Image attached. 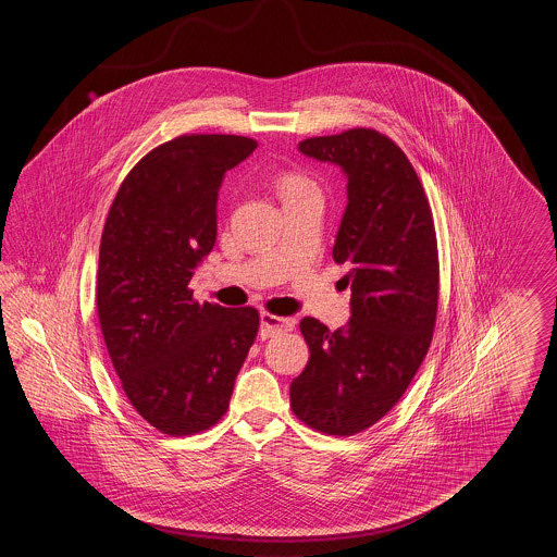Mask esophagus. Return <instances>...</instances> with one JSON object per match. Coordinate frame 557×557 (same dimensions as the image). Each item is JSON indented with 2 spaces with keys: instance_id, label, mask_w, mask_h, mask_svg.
Returning a JSON list of instances; mask_svg holds the SVG:
<instances>
[{
  "instance_id": "esophagus-1",
  "label": "esophagus",
  "mask_w": 557,
  "mask_h": 557,
  "mask_svg": "<svg viewBox=\"0 0 557 557\" xmlns=\"http://www.w3.org/2000/svg\"><path fill=\"white\" fill-rule=\"evenodd\" d=\"M294 319L292 318H277V315H271V313H261V330H259V336L267 341V338H273L277 334H284V332H290L294 330Z\"/></svg>"
}]
</instances>
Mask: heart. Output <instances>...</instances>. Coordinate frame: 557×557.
Returning a JSON list of instances; mask_svg holds the SVG:
<instances>
[{
  "label": "heart",
  "mask_w": 557,
  "mask_h": 557,
  "mask_svg": "<svg viewBox=\"0 0 557 557\" xmlns=\"http://www.w3.org/2000/svg\"><path fill=\"white\" fill-rule=\"evenodd\" d=\"M277 187H280V194L282 196H288V194H294V191H300V189H305V187H313L305 177H300V175H296V173H284L280 180H277Z\"/></svg>",
  "instance_id": "1"
}]
</instances>
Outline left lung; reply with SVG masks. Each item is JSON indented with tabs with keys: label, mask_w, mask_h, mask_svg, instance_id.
I'll return each mask as SVG.
<instances>
[{
	"label": "left lung",
	"mask_w": 557,
	"mask_h": 557,
	"mask_svg": "<svg viewBox=\"0 0 557 557\" xmlns=\"http://www.w3.org/2000/svg\"><path fill=\"white\" fill-rule=\"evenodd\" d=\"M298 152L341 166L346 209L334 261L346 263L350 319L330 332L300 321L311 357L290 384L305 424L350 436L382 420L424 361L438 307L432 211L411 162L373 129L309 137Z\"/></svg>",
	"instance_id": "left-lung-1"
}]
</instances>
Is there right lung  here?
I'll use <instances>...</instances> for the list:
<instances>
[{
    "instance_id": "right-lung-1",
    "label": "right lung",
    "mask_w": 557,
    "mask_h": 557,
    "mask_svg": "<svg viewBox=\"0 0 557 557\" xmlns=\"http://www.w3.org/2000/svg\"><path fill=\"white\" fill-rule=\"evenodd\" d=\"M257 141L182 135L133 166L108 212L98 263V315L135 411L164 434L207 430L227 411L259 332L252 307L198 305L187 288L216 239L225 173Z\"/></svg>"
}]
</instances>
